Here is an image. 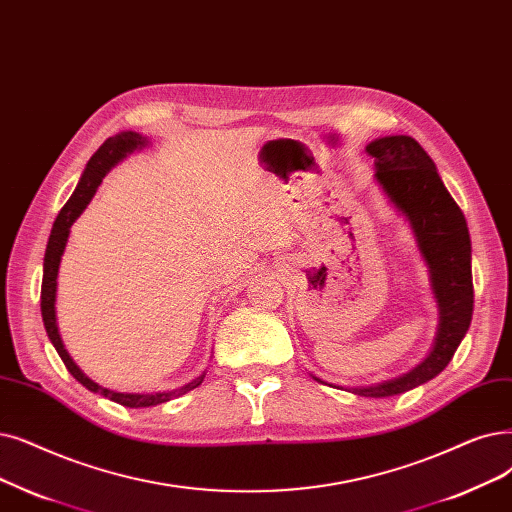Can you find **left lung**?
Listing matches in <instances>:
<instances>
[{
  "mask_svg": "<svg viewBox=\"0 0 512 512\" xmlns=\"http://www.w3.org/2000/svg\"><path fill=\"white\" fill-rule=\"evenodd\" d=\"M366 152L374 159L376 182L410 221L439 307L435 345L425 360L397 379L349 389L364 397H389L435 379L450 364L469 330L475 297L471 236L466 219L443 186L435 163L414 138L385 136L370 142Z\"/></svg>",
  "mask_w": 512,
  "mask_h": 512,
  "instance_id": "8db88e82",
  "label": "left lung"
}]
</instances>
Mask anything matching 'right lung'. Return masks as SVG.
<instances>
[{
    "label": "right lung",
    "instance_id": "right-lung-1",
    "mask_svg": "<svg viewBox=\"0 0 512 512\" xmlns=\"http://www.w3.org/2000/svg\"><path fill=\"white\" fill-rule=\"evenodd\" d=\"M146 144V138H142L140 133L136 131H121L119 136L115 138H108L96 152L94 157L87 163L81 180L73 192V196L69 198V203H66L56 221H54V228L48 240V247H46V257H43V282H41V318H43V326H46L48 337L52 341V345L56 347L60 360L64 362L66 370H69L75 379L94 393H100L108 399H113V402L125 406V408H148V406H159L169 402V399L177 397V395H184L192 389H196L198 385L203 383L205 379V372L194 379L192 383L175 389V391H159V393H119V391H110L100 387L98 383H94L90 376H85L81 372V368L73 362V358L69 355V351L64 349L62 339H60V332H58V324H56V278H58V268H60V259L66 247V240H69V232L73 221L83 213V209L90 205V201L94 198L98 186L102 184V177L110 171V167H115L121 159H125L129 152H133L136 148H142Z\"/></svg>",
    "mask_w": 512,
    "mask_h": 512
}]
</instances>
